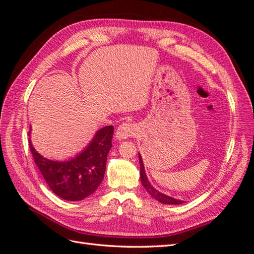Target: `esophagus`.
I'll list each match as a JSON object with an SVG mask.
<instances>
[{
  "label": "esophagus",
  "mask_w": 254,
  "mask_h": 254,
  "mask_svg": "<svg viewBox=\"0 0 254 254\" xmlns=\"http://www.w3.org/2000/svg\"><path fill=\"white\" fill-rule=\"evenodd\" d=\"M137 133V128L132 123H123L117 130V137L119 140L128 139L130 136H134Z\"/></svg>",
  "instance_id": "34e87169"
}]
</instances>
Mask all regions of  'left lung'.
Listing matches in <instances>:
<instances>
[{
    "label": "left lung",
    "mask_w": 254,
    "mask_h": 254,
    "mask_svg": "<svg viewBox=\"0 0 254 254\" xmlns=\"http://www.w3.org/2000/svg\"><path fill=\"white\" fill-rule=\"evenodd\" d=\"M139 159H140V176H141V181H142L143 187L145 188L146 190H147V193L151 195V197H153V198L156 199V200L160 201L161 203H164V204H181V203L184 202L182 200H179V199H175L173 197L166 196V195H164L162 193H160L159 190H157L155 188L151 187V184L149 183L147 177H146V174H145V171H144V164H143V161H142L141 156H139Z\"/></svg>",
    "instance_id": "obj_1"
}]
</instances>
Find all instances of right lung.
Listing matches in <instances>:
<instances>
[{
    "mask_svg": "<svg viewBox=\"0 0 254 254\" xmlns=\"http://www.w3.org/2000/svg\"><path fill=\"white\" fill-rule=\"evenodd\" d=\"M113 130V126L102 128L79 156L66 162L43 158L35 150L29 140L35 163L54 193L70 201L82 200L94 193L104 179Z\"/></svg>",
    "mask_w": 254,
    "mask_h": 254,
    "instance_id": "1",
    "label": "right lung"
}]
</instances>
